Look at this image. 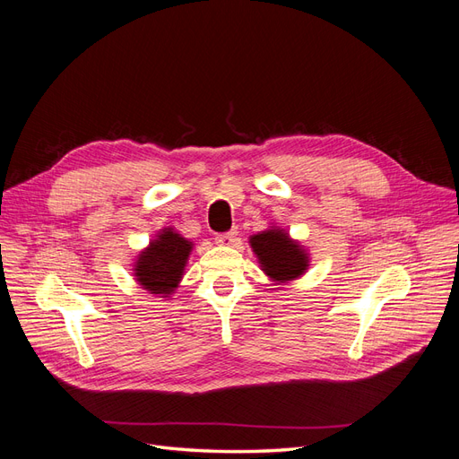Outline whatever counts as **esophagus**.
<instances>
[{
  "label": "esophagus",
  "instance_id": "esophagus-1",
  "mask_svg": "<svg viewBox=\"0 0 459 459\" xmlns=\"http://www.w3.org/2000/svg\"><path fill=\"white\" fill-rule=\"evenodd\" d=\"M239 241V235L238 231H230V233H224V235H218L216 238V243L220 247H235Z\"/></svg>",
  "mask_w": 459,
  "mask_h": 459
}]
</instances>
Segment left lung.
I'll use <instances>...</instances> for the list:
<instances>
[{"label":"left lung","mask_w":459,"mask_h":459,"mask_svg":"<svg viewBox=\"0 0 459 459\" xmlns=\"http://www.w3.org/2000/svg\"><path fill=\"white\" fill-rule=\"evenodd\" d=\"M253 253L272 285H287L297 281L310 268V251L287 230L270 224L264 231L248 238ZM280 289V287H277Z\"/></svg>","instance_id":"1"}]
</instances>
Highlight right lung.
I'll return each instance as SVG.
<instances>
[{
	"mask_svg": "<svg viewBox=\"0 0 459 459\" xmlns=\"http://www.w3.org/2000/svg\"><path fill=\"white\" fill-rule=\"evenodd\" d=\"M193 247V241L172 226L162 228L134 258V280L147 293L169 300L184 280Z\"/></svg>",
	"mask_w": 459,
	"mask_h": 459,
	"instance_id": "obj_1",
	"label": "right lung"
}]
</instances>
